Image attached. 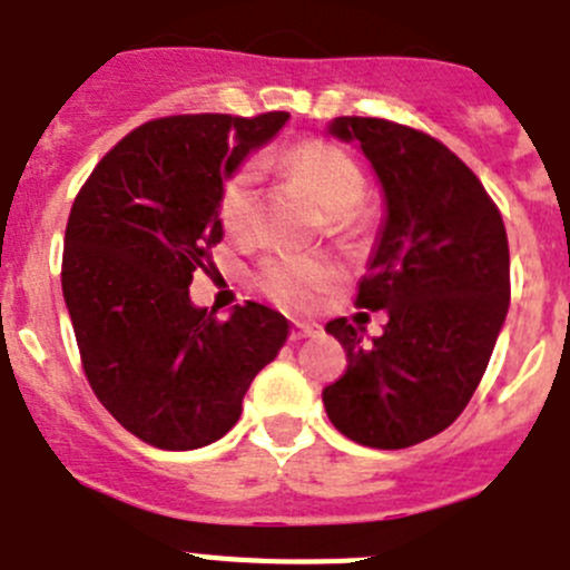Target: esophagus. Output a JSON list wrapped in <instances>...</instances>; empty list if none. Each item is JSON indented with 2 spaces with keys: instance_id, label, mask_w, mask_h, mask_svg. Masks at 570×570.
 <instances>
[{
  "instance_id": "34e87169",
  "label": "esophagus",
  "mask_w": 570,
  "mask_h": 570,
  "mask_svg": "<svg viewBox=\"0 0 570 570\" xmlns=\"http://www.w3.org/2000/svg\"><path fill=\"white\" fill-rule=\"evenodd\" d=\"M320 334V325L316 322H299L296 320L294 325H291V340L299 342V340H311V336Z\"/></svg>"
}]
</instances>
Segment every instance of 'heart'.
<instances>
[{"mask_svg":"<svg viewBox=\"0 0 570 570\" xmlns=\"http://www.w3.org/2000/svg\"><path fill=\"white\" fill-rule=\"evenodd\" d=\"M288 168L299 176L302 183L308 185L316 203L331 214V228L336 234L354 230L356 214L354 208L365 196V176L360 165L328 142L311 139L285 156ZM254 196H256V165H242L219 190V219L225 230L234 236L245 234L254 219ZM334 279V271L325 262L302 259V256H282L271 259L262 268V285L271 296L288 305H308L320 288H325Z\"/></svg>","mask_w":570,"mask_h":570,"instance_id":"1","label":"heart"}]
</instances>
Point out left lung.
<instances>
[{"mask_svg": "<svg viewBox=\"0 0 570 570\" xmlns=\"http://www.w3.org/2000/svg\"><path fill=\"white\" fill-rule=\"evenodd\" d=\"M328 134L365 154L385 196L356 305L387 325L371 340L345 320L325 325L347 367L322 402L347 440L411 448L445 431L485 374L511 302L505 225L434 136L371 116H336Z\"/></svg>", "mask_w": 570, "mask_h": 570, "instance_id": "obj_1", "label": "left lung"}]
</instances>
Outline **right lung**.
I'll list each match as a JSON object with an SVG mask.
<instances>
[{"label": "right lung", "instance_id": "1", "mask_svg": "<svg viewBox=\"0 0 570 570\" xmlns=\"http://www.w3.org/2000/svg\"><path fill=\"white\" fill-rule=\"evenodd\" d=\"M291 114L165 116L102 156L70 208L62 294L85 376L125 431L194 451L236 425L291 322L245 302L225 322L190 302L223 239L219 190Z\"/></svg>", "mask_w": 570, "mask_h": 570}]
</instances>
